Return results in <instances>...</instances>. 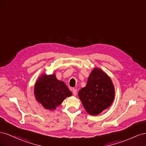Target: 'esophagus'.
Returning a JSON list of instances; mask_svg holds the SVG:
<instances>
[{"label": "esophagus", "mask_w": 146, "mask_h": 146, "mask_svg": "<svg viewBox=\"0 0 146 146\" xmlns=\"http://www.w3.org/2000/svg\"><path fill=\"white\" fill-rule=\"evenodd\" d=\"M72 93H73V95H74V96H76L77 95V90L73 89V90H72Z\"/></svg>", "instance_id": "esophagus-1"}]
</instances>
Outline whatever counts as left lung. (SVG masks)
Instances as JSON below:
<instances>
[{"instance_id":"8db88e82","label":"left lung","mask_w":146,"mask_h":146,"mask_svg":"<svg viewBox=\"0 0 146 146\" xmlns=\"http://www.w3.org/2000/svg\"><path fill=\"white\" fill-rule=\"evenodd\" d=\"M115 90L111 79L102 70L95 68L88 78L86 85L78 91L84 108L92 116H96L112 104Z\"/></svg>"}]
</instances>
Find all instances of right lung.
I'll return each mask as SVG.
<instances>
[{
  "label": "right lung",
  "mask_w": 146,
  "mask_h": 146,
  "mask_svg": "<svg viewBox=\"0 0 146 146\" xmlns=\"http://www.w3.org/2000/svg\"><path fill=\"white\" fill-rule=\"evenodd\" d=\"M36 100L43 107L48 110H55L68 97L72 95L64 82L56 78L55 74L39 76L34 86Z\"/></svg>",
  "instance_id": "right-lung-1"
}]
</instances>
